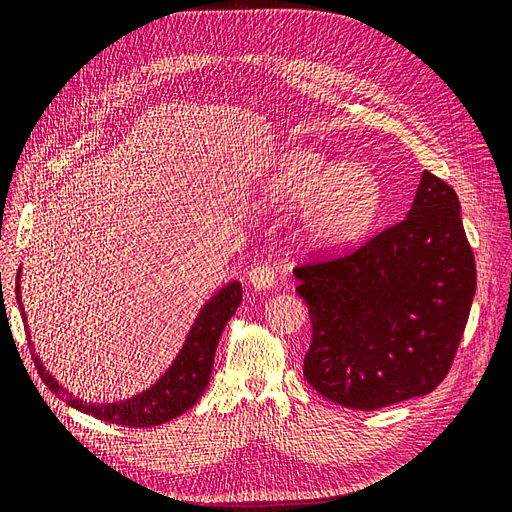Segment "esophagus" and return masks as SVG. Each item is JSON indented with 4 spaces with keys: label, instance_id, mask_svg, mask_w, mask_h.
<instances>
[{
    "label": "esophagus",
    "instance_id": "esophagus-1",
    "mask_svg": "<svg viewBox=\"0 0 512 512\" xmlns=\"http://www.w3.org/2000/svg\"><path fill=\"white\" fill-rule=\"evenodd\" d=\"M247 282H250L252 288L256 290H267L275 282V273L269 265H265V262H260V265L252 267L250 273H247Z\"/></svg>",
    "mask_w": 512,
    "mask_h": 512
}]
</instances>
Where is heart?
Here are the masks:
<instances>
[{
  "label": "heart",
  "mask_w": 512,
  "mask_h": 512,
  "mask_svg": "<svg viewBox=\"0 0 512 512\" xmlns=\"http://www.w3.org/2000/svg\"><path fill=\"white\" fill-rule=\"evenodd\" d=\"M262 203L288 207L305 201L301 237L318 252H339L374 226L380 183L359 162L339 164L312 147H292L275 156L258 179Z\"/></svg>",
  "instance_id": "b5f03b06"
}]
</instances>
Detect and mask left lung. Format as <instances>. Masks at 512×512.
<instances>
[{
	"mask_svg": "<svg viewBox=\"0 0 512 512\" xmlns=\"http://www.w3.org/2000/svg\"><path fill=\"white\" fill-rule=\"evenodd\" d=\"M294 275L312 318L303 376L322 397L378 410L444 380L468 324L476 265L459 198L440 177L425 170L406 220Z\"/></svg>",
	"mask_w": 512,
	"mask_h": 512,
	"instance_id": "8db88e82",
	"label": "left lung"
}]
</instances>
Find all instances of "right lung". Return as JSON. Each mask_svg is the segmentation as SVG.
I'll list each match as a JSON object with an SVG mask.
<instances>
[{"label":"right lung","instance_id":"1","mask_svg":"<svg viewBox=\"0 0 512 512\" xmlns=\"http://www.w3.org/2000/svg\"><path fill=\"white\" fill-rule=\"evenodd\" d=\"M19 282H21V269L17 273V303L21 309V316L25 320L27 342H29V348H32L34 363L42 382L74 410L91 414L94 418H100V421H106V423L136 427V429L173 421V418H177L179 414L190 410L196 404L198 397L203 395V391L209 384L215 350H218V342L226 322L230 320L232 314L237 312V307L241 305V299H243L239 282H230L224 288H220L203 307H200L192 329L188 337H185V344L181 346L175 361L170 363V367L164 371L156 384H151L147 391L138 393L130 399L115 401V404H94V401L79 399L72 393H68L64 386L53 378V374L46 371L40 356L34 352L25 307L21 303Z\"/></svg>","mask_w":512,"mask_h":512}]
</instances>
